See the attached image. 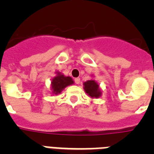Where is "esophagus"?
<instances>
[{"instance_id": "34e87169", "label": "esophagus", "mask_w": 154, "mask_h": 154, "mask_svg": "<svg viewBox=\"0 0 154 154\" xmlns=\"http://www.w3.org/2000/svg\"><path fill=\"white\" fill-rule=\"evenodd\" d=\"M75 84L79 85V84L80 83V79L79 78H75Z\"/></svg>"}]
</instances>
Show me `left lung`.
Wrapping results in <instances>:
<instances>
[{
    "mask_svg": "<svg viewBox=\"0 0 154 154\" xmlns=\"http://www.w3.org/2000/svg\"><path fill=\"white\" fill-rule=\"evenodd\" d=\"M84 90L91 98H99L101 96L99 85L95 80H88L84 82Z\"/></svg>",
    "mask_w": 154,
    "mask_h": 154,
    "instance_id": "obj_1",
    "label": "left lung"
}]
</instances>
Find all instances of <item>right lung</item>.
Wrapping results in <instances>:
<instances>
[{"label": "right lung", "instance_id": "right-lung-1", "mask_svg": "<svg viewBox=\"0 0 154 154\" xmlns=\"http://www.w3.org/2000/svg\"><path fill=\"white\" fill-rule=\"evenodd\" d=\"M74 83L72 79L69 76H65L61 72H57V75L51 80V90L52 94L61 93L62 91L68 85Z\"/></svg>", "mask_w": 154, "mask_h": 154}]
</instances>
